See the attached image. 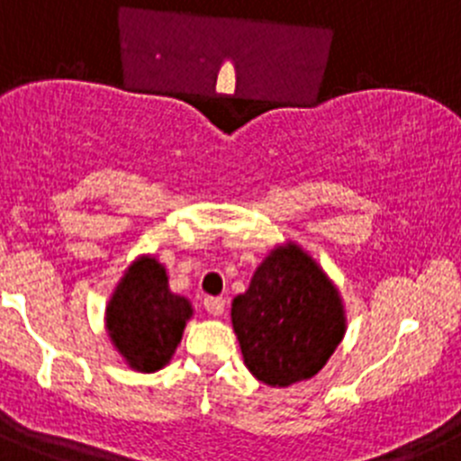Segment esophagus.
Listing matches in <instances>:
<instances>
[{"mask_svg": "<svg viewBox=\"0 0 461 461\" xmlns=\"http://www.w3.org/2000/svg\"><path fill=\"white\" fill-rule=\"evenodd\" d=\"M203 307H205L207 313H212V316H221L223 309H226V300H223V297H205V300H203Z\"/></svg>", "mask_w": 461, "mask_h": 461, "instance_id": "1", "label": "esophagus"}]
</instances>
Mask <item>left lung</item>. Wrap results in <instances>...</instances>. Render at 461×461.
Segmentation results:
<instances>
[{
  "instance_id": "obj_1",
  "label": "left lung",
  "mask_w": 461,
  "mask_h": 461,
  "mask_svg": "<svg viewBox=\"0 0 461 461\" xmlns=\"http://www.w3.org/2000/svg\"><path fill=\"white\" fill-rule=\"evenodd\" d=\"M230 321L244 365L272 388L307 381L325 367L346 332L341 295L295 242L276 247L233 300Z\"/></svg>"
}]
</instances>
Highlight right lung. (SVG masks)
I'll return each mask as SVG.
<instances>
[{
  "label": "right lung",
  "instance_id": "obj_1",
  "mask_svg": "<svg viewBox=\"0 0 461 461\" xmlns=\"http://www.w3.org/2000/svg\"><path fill=\"white\" fill-rule=\"evenodd\" d=\"M191 316L189 300L170 293L166 267L152 256H140L110 297L105 330L126 365L149 374L168 365Z\"/></svg>",
  "mask_w": 461,
  "mask_h": 461
}]
</instances>
